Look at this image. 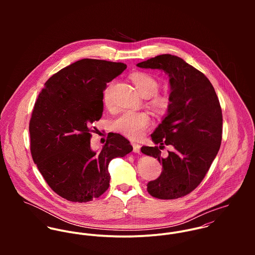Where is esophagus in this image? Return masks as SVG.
<instances>
[{"mask_svg":"<svg viewBox=\"0 0 255 255\" xmlns=\"http://www.w3.org/2000/svg\"><path fill=\"white\" fill-rule=\"evenodd\" d=\"M132 144V150L134 153H139L140 152V144H137V143H131Z\"/></svg>","mask_w":255,"mask_h":255,"instance_id":"34e87169","label":"esophagus"}]
</instances>
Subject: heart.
<instances>
[{
	"instance_id": "b5f03b06",
	"label": "heart",
	"mask_w": 255,
	"mask_h": 255,
	"mask_svg": "<svg viewBox=\"0 0 255 255\" xmlns=\"http://www.w3.org/2000/svg\"><path fill=\"white\" fill-rule=\"evenodd\" d=\"M131 80L137 92L144 98L153 96L159 89L158 80L151 74L135 73L131 75ZM104 102L107 106L111 105V91L107 88L104 93ZM150 106L157 112L165 113L171 106L169 96H155L150 101ZM151 124L149 115L144 112L125 111L120 114L113 122V128L123 135L131 138H140Z\"/></svg>"
}]
</instances>
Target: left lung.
<instances>
[{"instance_id": "8db88e82", "label": "left lung", "mask_w": 255, "mask_h": 255, "mask_svg": "<svg viewBox=\"0 0 255 255\" xmlns=\"http://www.w3.org/2000/svg\"><path fill=\"white\" fill-rule=\"evenodd\" d=\"M136 66L169 76L171 106L151 138L155 144L175 149L167 158L161 157L157 146H142L141 152L157 158L163 167L160 177L147 183L148 193L176 199L202 182L218 153L223 126L218 97L209 79L180 57L159 55Z\"/></svg>"}]
</instances>
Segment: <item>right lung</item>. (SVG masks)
<instances>
[{
	"instance_id": "obj_1",
	"label": "right lung",
	"mask_w": 255,
	"mask_h": 255,
	"mask_svg": "<svg viewBox=\"0 0 255 255\" xmlns=\"http://www.w3.org/2000/svg\"><path fill=\"white\" fill-rule=\"evenodd\" d=\"M126 69L123 63L82 59L52 75L37 98L29 123L31 155L48 185L67 200L102 195L111 160L132 151L126 137L113 132L101 151L90 147L91 126L103 114V91Z\"/></svg>"
}]
</instances>
